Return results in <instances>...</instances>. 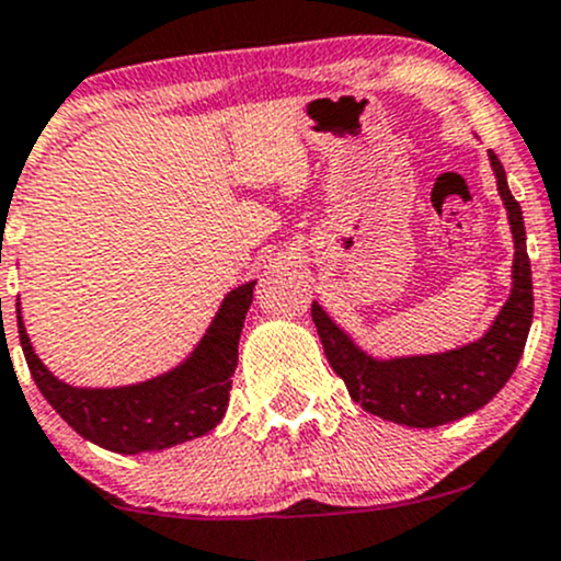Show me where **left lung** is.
I'll return each mask as SVG.
<instances>
[{
  "mask_svg": "<svg viewBox=\"0 0 561 561\" xmlns=\"http://www.w3.org/2000/svg\"><path fill=\"white\" fill-rule=\"evenodd\" d=\"M496 175V190L511 219L516 257H513V290L494 325L472 344L437 355H410V358L377 360L355 347L353 339L336 325L320 304H312V320L320 333L322 350L350 390V399L382 421L410 428H434L458 421L489 404L522 360L529 336L531 312V268L526 254V230L522 206L511 195L507 175L494 151H489Z\"/></svg>",
  "mask_w": 561,
  "mask_h": 561,
  "instance_id": "1",
  "label": "left lung"
}]
</instances>
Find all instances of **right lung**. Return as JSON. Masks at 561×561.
Listing matches in <instances>:
<instances>
[{"mask_svg": "<svg viewBox=\"0 0 561 561\" xmlns=\"http://www.w3.org/2000/svg\"><path fill=\"white\" fill-rule=\"evenodd\" d=\"M254 282L236 287L219 307L195 353L168 375L124 388H72L50 375L32 350L19 312V336L39 393L89 443L113 454H146L190 443L225 417L239 339Z\"/></svg>", "mask_w": 561, "mask_h": 561, "instance_id": "add662e5", "label": "right lung"}]
</instances>
